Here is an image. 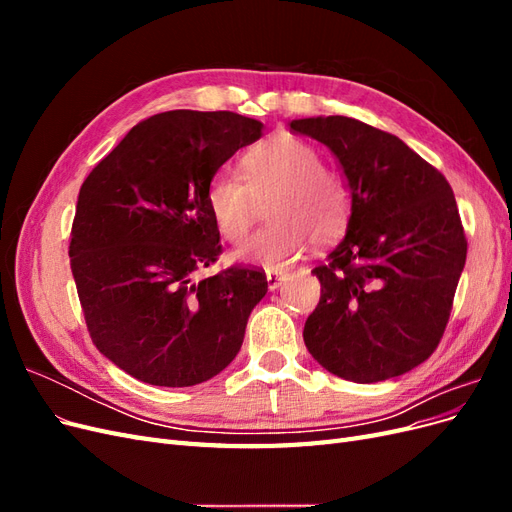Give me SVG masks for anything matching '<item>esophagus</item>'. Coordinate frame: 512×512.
Listing matches in <instances>:
<instances>
[{
	"mask_svg": "<svg viewBox=\"0 0 512 512\" xmlns=\"http://www.w3.org/2000/svg\"><path fill=\"white\" fill-rule=\"evenodd\" d=\"M286 277H288V273H284V271L269 269V271H267V286H269V290L280 288V286H282V282L286 280Z\"/></svg>",
	"mask_w": 512,
	"mask_h": 512,
	"instance_id": "34e87169",
	"label": "esophagus"
}]
</instances>
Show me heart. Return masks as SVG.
Wrapping results in <instances>:
<instances>
[{"label":"heart","instance_id":"obj_1","mask_svg":"<svg viewBox=\"0 0 512 512\" xmlns=\"http://www.w3.org/2000/svg\"><path fill=\"white\" fill-rule=\"evenodd\" d=\"M243 181L213 177L207 209L222 239L241 243L256 218V200H265L269 226L258 230L237 252L239 260L280 269L312 243L342 235L350 218L346 181L322 166L320 151L292 134H277L252 147L241 160Z\"/></svg>","mask_w":512,"mask_h":512}]
</instances>
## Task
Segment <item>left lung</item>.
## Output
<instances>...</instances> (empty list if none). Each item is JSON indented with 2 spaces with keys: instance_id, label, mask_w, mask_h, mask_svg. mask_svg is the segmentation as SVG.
Wrapping results in <instances>:
<instances>
[{
  "instance_id": "left-lung-1",
  "label": "left lung",
  "mask_w": 512,
  "mask_h": 512,
  "mask_svg": "<svg viewBox=\"0 0 512 512\" xmlns=\"http://www.w3.org/2000/svg\"><path fill=\"white\" fill-rule=\"evenodd\" d=\"M327 145L352 196L346 237L312 273L320 301L303 339L331 374L389 380L438 348L468 241L451 185L397 136L331 115L290 121Z\"/></svg>"
}]
</instances>
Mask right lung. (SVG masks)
<instances>
[{"label": "right lung", "mask_w": 512, "mask_h": 512, "mask_svg": "<svg viewBox=\"0 0 512 512\" xmlns=\"http://www.w3.org/2000/svg\"><path fill=\"white\" fill-rule=\"evenodd\" d=\"M262 128L230 111L153 115L83 181L70 269L91 342L132 378L194 386L237 356L269 286L247 267L200 277L222 254L207 188Z\"/></svg>", "instance_id": "obj_1"}]
</instances>
